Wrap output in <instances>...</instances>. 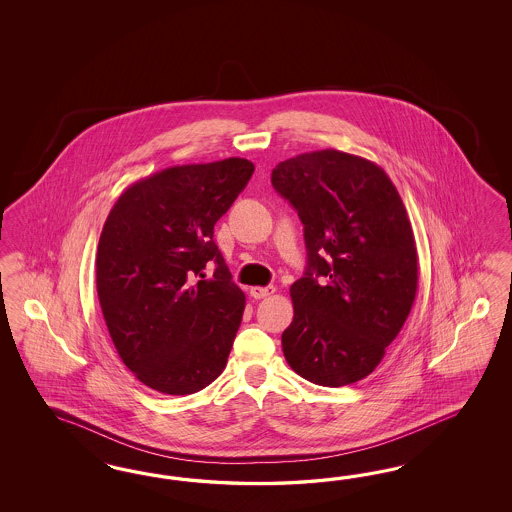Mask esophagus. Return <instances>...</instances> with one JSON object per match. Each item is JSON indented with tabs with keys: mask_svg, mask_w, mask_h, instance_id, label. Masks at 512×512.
Here are the masks:
<instances>
[{
	"mask_svg": "<svg viewBox=\"0 0 512 512\" xmlns=\"http://www.w3.org/2000/svg\"><path fill=\"white\" fill-rule=\"evenodd\" d=\"M274 293H276V287H274V285H268V287L255 285V287L249 289V295L253 296V298H264V296L274 295Z\"/></svg>",
	"mask_w": 512,
	"mask_h": 512,
	"instance_id": "34e87169",
	"label": "esophagus"
}]
</instances>
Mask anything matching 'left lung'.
Returning <instances> with one entry per match:
<instances>
[{
    "mask_svg": "<svg viewBox=\"0 0 512 512\" xmlns=\"http://www.w3.org/2000/svg\"><path fill=\"white\" fill-rule=\"evenodd\" d=\"M272 186L304 223L308 268L291 285L285 360L321 387L368 377L400 334L419 285L411 221L387 172L340 150L281 161Z\"/></svg>",
    "mask_w": 512,
    "mask_h": 512,
    "instance_id": "1",
    "label": "left lung"
}]
</instances>
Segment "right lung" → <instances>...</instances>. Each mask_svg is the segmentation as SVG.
Here are the masks:
<instances>
[{
	"label": "right lung",
	"instance_id": "add662e5",
	"mask_svg": "<svg viewBox=\"0 0 512 512\" xmlns=\"http://www.w3.org/2000/svg\"><path fill=\"white\" fill-rule=\"evenodd\" d=\"M255 165L242 157L178 165L127 187L97 246V296L125 366L146 387L186 396L227 366L246 296L214 242V225ZM217 264L204 280L203 268Z\"/></svg>",
	"mask_w": 512,
	"mask_h": 512
}]
</instances>
